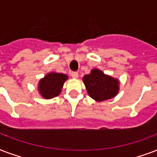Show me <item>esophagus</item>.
<instances>
[{
  "label": "esophagus",
  "mask_w": 157,
  "mask_h": 157,
  "mask_svg": "<svg viewBox=\"0 0 157 157\" xmlns=\"http://www.w3.org/2000/svg\"><path fill=\"white\" fill-rule=\"evenodd\" d=\"M71 75L72 76V78H78V72H76V71H72Z\"/></svg>",
  "instance_id": "obj_1"
}]
</instances>
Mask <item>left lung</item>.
<instances>
[{"mask_svg": "<svg viewBox=\"0 0 157 157\" xmlns=\"http://www.w3.org/2000/svg\"><path fill=\"white\" fill-rule=\"evenodd\" d=\"M83 82L90 97L97 102L114 98L119 91V81L97 68L84 76Z\"/></svg>", "mask_w": 157, "mask_h": 157, "instance_id": "obj_1", "label": "left lung"}]
</instances>
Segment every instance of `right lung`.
Returning <instances> with one entry per match:
<instances>
[{
    "mask_svg": "<svg viewBox=\"0 0 157 157\" xmlns=\"http://www.w3.org/2000/svg\"><path fill=\"white\" fill-rule=\"evenodd\" d=\"M68 79L66 74L50 72L40 79L38 84V90L45 99L57 97L61 93L64 82Z\"/></svg>",
    "mask_w": 157,
    "mask_h": 157,
    "instance_id": "obj_1",
    "label": "right lung"
}]
</instances>
